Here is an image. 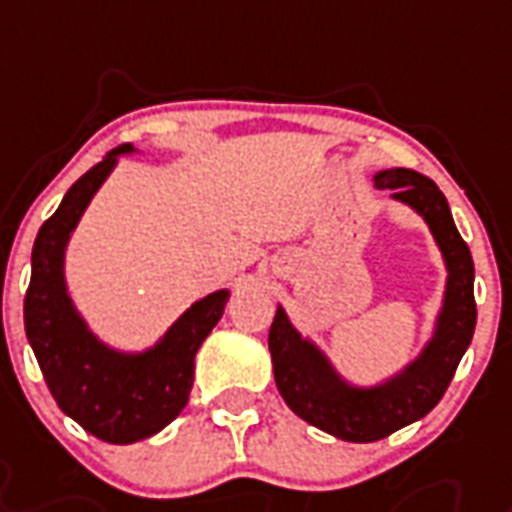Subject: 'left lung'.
<instances>
[{
	"label": "left lung",
	"instance_id": "left-lung-1",
	"mask_svg": "<svg viewBox=\"0 0 512 512\" xmlns=\"http://www.w3.org/2000/svg\"><path fill=\"white\" fill-rule=\"evenodd\" d=\"M374 185L388 188L393 199L417 209L444 252L449 279L433 340L398 377L377 388H353L313 342L300 337L284 308L276 311L268 332L273 377L289 409L329 436L356 444L380 441L425 417L449 388L476 329L473 257L454 225L444 193L430 177L401 167L377 172Z\"/></svg>",
	"mask_w": 512,
	"mask_h": 512
}]
</instances>
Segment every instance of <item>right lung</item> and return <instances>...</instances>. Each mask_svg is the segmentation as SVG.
Wrapping results in <instances>:
<instances>
[{
    "label": "right lung",
    "mask_w": 512,
    "mask_h": 512,
    "mask_svg": "<svg viewBox=\"0 0 512 512\" xmlns=\"http://www.w3.org/2000/svg\"><path fill=\"white\" fill-rule=\"evenodd\" d=\"M130 143L84 172L36 233L31 284L23 300V324L44 382L63 412L100 441L135 444L167 428L188 404L193 358L215 329L228 303V289L193 303L146 353H119L92 335L66 292L63 252L116 156Z\"/></svg>",
    "instance_id": "1"
}]
</instances>
